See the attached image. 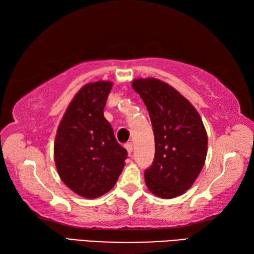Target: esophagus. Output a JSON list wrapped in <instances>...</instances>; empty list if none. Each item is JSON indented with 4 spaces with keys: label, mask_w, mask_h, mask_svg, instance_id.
Listing matches in <instances>:
<instances>
[{
    "label": "esophagus",
    "mask_w": 254,
    "mask_h": 254,
    "mask_svg": "<svg viewBox=\"0 0 254 254\" xmlns=\"http://www.w3.org/2000/svg\"><path fill=\"white\" fill-rule=\"evenodd\" d=\"M125 148L127 150L129 155H131L132 154V151H133V146H132V143H126L125 144Z\"/></svg>",
    "instance_id": "1"
}]
</instances>
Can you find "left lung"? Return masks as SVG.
Instances as JSON below:
<instances>
[{"instance_id":"1","label":"left lung","mask_w":254,"mask_h":254,"mask_svg":"<svg viewBox=\"0 0 254 254\" xmlns=\"http://www.w3.org/2000/svg\"><path fill=\"white\" fill-rule=\"evenodd\" d=\"M150 114L155 157L144 172L151 193L170 199L187 191L205 165L208 137L200 116L180 92L163 80H132Z\"/></svg>"}]
</instances>
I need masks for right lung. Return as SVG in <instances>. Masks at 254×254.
<instances>
[{"mask_svg": "<svg viewBox=\"0 0 254 254\" xmlns=\"http://www.w3.org/2000/svg\"><path fill=\"white\" fill-rule=\"evenodd\" d=\"M113 83L98 80L78 90L61 120L54 144L55 164L63 182L88 199L112 190L127 151L116 141L103 115Z\"/></svg>", "mask_w": 254, "mask_h": 254, "instance_id": "obj_1", "label": "right lung"}]
</instances>
